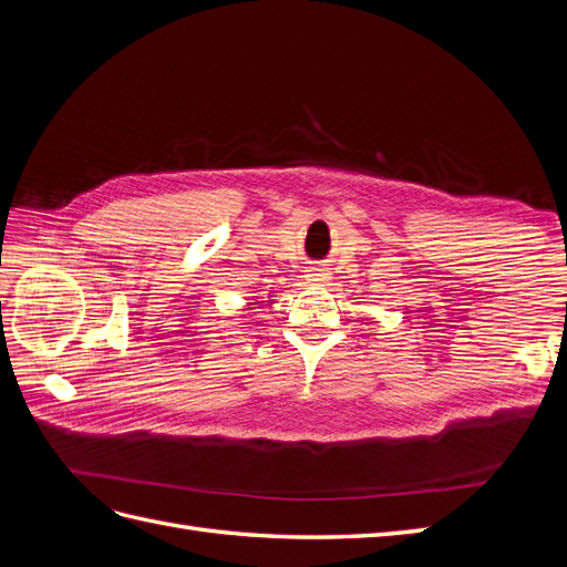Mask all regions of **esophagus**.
Instances as JSON below:
<instances>
[{
	"label": "esophagus",
	"mask_w": 567,
	"mask_h": 567,
	"mask_svg": "<svg viewBox=\"0 0 567 567\" xmlns=\"http://www.w3.org/2000/svg\"><path fill=\"white\" fill-rule=\"evenodd\" d=\"M326 279H329V274H326L323 269H312L310 274H307V281H312L315 286H321Z\"/></svg>",
	"instance_id": "esophagus-1"
}]
</instances>
